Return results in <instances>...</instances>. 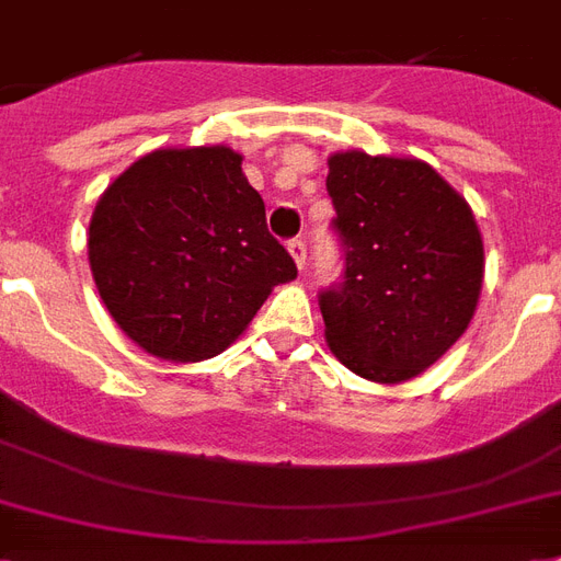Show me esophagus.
<instances>
[{"label": "esophagus", "mask_w": 561, "mask_h": 561, "mask_svg": "<svg viewBox=\"0 0 561 561\" xmlns=\"http://www.w3.org/2000/svg\"><path fill=\"white\" fill-rule=\"evenodd\" d=\"M288 252L294 255V262H297L299 271H306V241H302V238L288 241Z\"/></svg>", "instance_id": "1"}]
</instances>
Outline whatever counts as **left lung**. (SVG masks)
Segmentation results:
<instances>
[{
	"label": "left lung",
	"instance_id": "left-lung-1",
	"mask_svg": "<svg viewBox=\"0 0 561 561\" xmlns=\"http://www.w3.org/2000/svg\"><path fill=\"white\" fill-rule=\"evenodd\" d=\"M344 282L320 290L327 344L370 382L412 379L468 329L482 290L470 205L417 158L329 156Z\"/></svg>",
	"mask_w": 561,
	"mask_h": 561
}]
</instances>
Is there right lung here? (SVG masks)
<instances>
[{"label": "right lung", "instance_id": "1", "mask_svg": "<svg viewBox=\"0 0 561 561\" xmlns=\"http://www.w3.org/2000/svg\"><path fill=\"white\" fill-rule=\"evenodd\" d=\"M229 147L156 149L93 208L88 259L105 309L167 362L224 353L297 264Z\"/></svg>", "mask_w": 561, "mask_h": 561}]
</instances>
